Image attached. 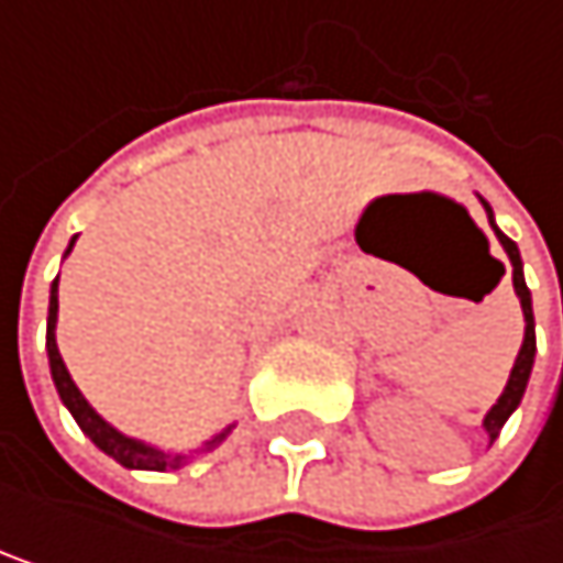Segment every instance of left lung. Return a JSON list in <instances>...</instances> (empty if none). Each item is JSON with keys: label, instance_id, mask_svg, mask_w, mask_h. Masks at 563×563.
<instances>
[{"label": "left lung", "instance_id": "obj_1", "mask_svg": "<svg viewBox=\"0 0 563 563\" xmlns=\"http://www.w3.org/2000/svg\"><path fill=\"white\" fill-rule=\"evenodd\" d=\"M481 205H484V211H487V221H490V228H494V234H497V241L504 244V251H507V258H510V268H514V291H517V298H520V312H523V342H520V352H517V358H514V369H510V379H507V386H504V393H500V399L487 409V416H484V430H487V440L494 443L497 437H500V430H504V423L514 416V409L520 406V399H523V389H527V379H530V369H533V355H538V335H533V301H530V288H527V282H523V262H520V247L497 228V221H494V211H490V205L481 198Z\"/></svg>", "mask_w": 563, "mask_h": 563}]
</instances>
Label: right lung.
<instances>
[{
  "instance_id": "right-lung-1",
  "label": "right lung",
  "mask_w": 563,
  "mask_h": 563,
  "mask_svg": "<svg viewBox=\"0 0 563 563\" xmlns=\"http://www.w3.org/2000/svg\"><path fill=\"white\" fill-rule=\"evenodd\" d=\"M73 244H76V238L69 241L66 255L73 251ZM66 255H63V258H66ZM56 322H59V278H56L53 288H49V316H46V352H49V373H53L56 393H59L63 406L73 412L76 427L93 440V446L103 450L107 456H113L117 463H123L126 470H157V473H164V470H180V466H187L194 456L218 450V446L228 440V433L234 430V423H231V427H224L221 433H214L211 440H205L201 446H194V450H187V453L161 450V446H154V443H144V440H133V437L120 433L117 427H110L107 419L87 402V396H82L79 386L73 383V376H69V369H66V362H63V355H59V345H56Z\"/></svg>"
}]
</instances>
